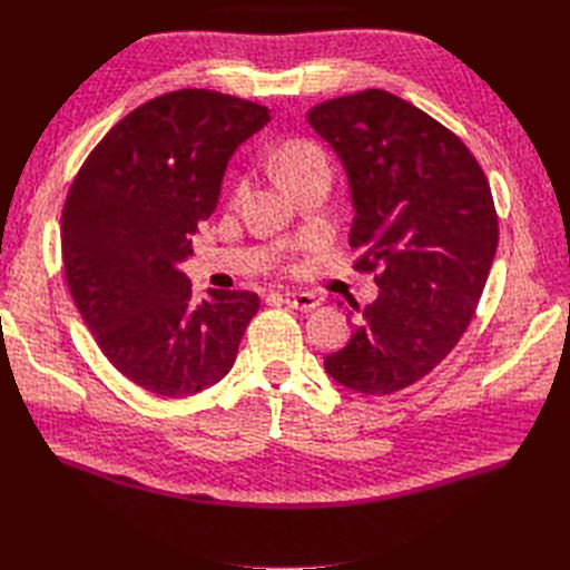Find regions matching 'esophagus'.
Segmentation results:
<instances>
[{"label":"esophagus","mask_w":570,"mask_h":570,"mask_svg":"<svg viewBox=\"0 0 570 570\" xmlns=\"http://www.w3.org/2000/svg\"><path fill=\"white\" fill-rule=\"evenodd\" d=\"M283 302L289 308H297V312H312V308L318 306V299L314 295H308V292H285Z\"/></svg>","instance_id":"1"}]
</instances>
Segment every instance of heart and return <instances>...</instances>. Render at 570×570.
I'll return each instance as SVG.
<instances>
[{"label":"heart","mask_w":570,"mask_h":570,"mask_svg":"<svg viewBox=\"0 0 570 570\" xmlns=\"http://www.w3.org/2000/svg\"><path fill=\"white\" fill-rule=\"evenodd\" d=\"M273 166H275V170H278V176H281L285 187L295 185L302 178L316 174V170H327L323 151L316 145L304 142V140L285 142L278 149V154H275Z\"/></svg>","instance_id":"1"}]
</instances>
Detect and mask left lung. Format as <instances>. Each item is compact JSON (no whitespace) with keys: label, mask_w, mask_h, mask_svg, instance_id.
I'll list each match as a JSON object with an SVG mask.
<instances>
[{"label":"left lung","mask_w":570,"mask_h":570,"mask_svg":"<svg viewBox=\"0 0 570 570\" xmlns=\"http://www.w3.org/2000/svg\"><path fill=\"white\" fill-rule=\"evenodd\" d=\"M306 120L347 174L354 268L381 287L323 366L354 392L392 394L433 371L475 314L499 239L490 185L452 130L385 90L327 99Z\"/></svg>","instance_id":"1"}]
</instances>
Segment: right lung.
Wrapping results in <instances>:
<instances>
[{"instance_id": "obj_1", "label": "right lung", "mask_w": 570, "mask_h": 570, "mask_svg": "<svg viewBox=\"0 0 570 570\" xmlns=\"http://www.w3.org/2000/svg\"><path fill=\"white\" fill-rule=\"evenodd\" d=\"M268 120L266 107L214 90L161 95L118 120L68 189V289L99 350L154 394L176 400L226 377L258 312L247 289H209L197 304L178 264L235 149Z\"/></svg>"}]
</instances>
